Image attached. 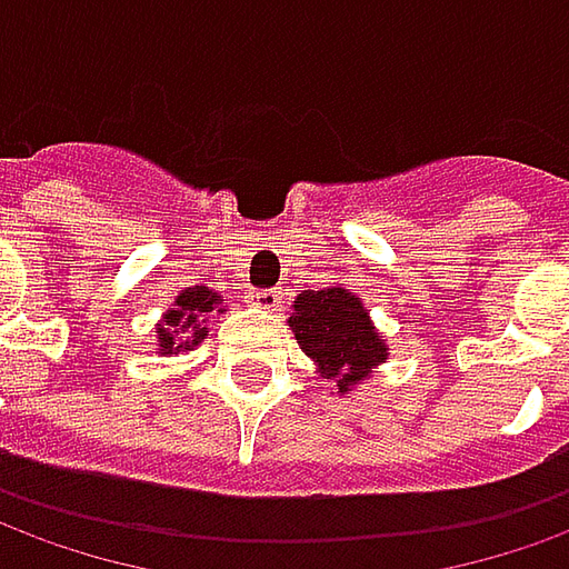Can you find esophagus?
Here are the masks:
<instances>
[{
  "mask_svg": "<svg viewBox=\"0 0 569 569\" xmlns=\"http://www.w3.org/2000/svg\"><path fill=\"white\" fill-rule=\"evenodd\" d=\"M247 303L253 309H276L281 303V291L276 288H260V291L247 293Z\"/></svg>",
  "mask_w": 569,
  "mask_h": 569,
  "instance_id": "esophagus-1",
  "label": "esophagus"
}]
</instances>
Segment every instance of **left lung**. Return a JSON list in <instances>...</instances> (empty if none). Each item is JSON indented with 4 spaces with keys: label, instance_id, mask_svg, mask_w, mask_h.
<instances>
[{
    "label": "left lung",
    "instance_id": "8db88e82",
    "mask_svg": "<svg viewBox=\"0 0 569 569\" xmlns=\"http://www.w3.org/2000/svg\"><path fill=\"white\" fill-rule=\"evenodd\" d=\"M288 325L322 378L337 383V393L366 381L371 368L387 359V343L375 331L362 297L347 288L297 293Z\"/></svg>",
    "mask_w": 569,
    "mask_h": 569
}]
</instances>
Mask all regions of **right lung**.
Instances as JSON below:
<instances>
[{"label": "right lung", "mask_w": 569, "mask_h": 569, "mask_svg": "<svg viewBox=\"0 0 569 569\" xmlns=\"http://www.w3.org/2000/svg\"><path fill=\"white\" fill-rule=\"evenodd\" d=\"M222 312L219 309V297L210 288H188L182 291L176 300H172V307L167 309V316H163V322L158 325V347L160 356H172V352H186L194 350L198 343H201L203 337H207V328H203V316L207 312Z\"/></svg>", "instance_id": "add662e5"}]
</instances>
